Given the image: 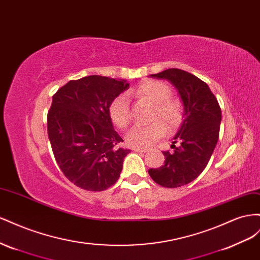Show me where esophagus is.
<instances>
[{"label": "esophagus", "instance_id": "obj_1", "mask_svg": "<svg viewBox=\"0 0 260 260\" xmlns=\"http://www.w3.org/2000/svg\"><path fill=\"white\" fill-rule=\"evenodd\" d=\"M134 150L137 152H146L148 149H146V148H134Z\"/></svg>", "mask_w": 260, "mask_h": 260}]
</instances>
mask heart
Returning <instances> with one entry per match:
<instances>
[{"label": "heart", "instance_id": "heart-1", "mask_svg": "<svg viewBox=\"0 0 260 260\" xmlns=\"http://www.w3.org/2000/svg\"><path fill=\"white\" fill-rule=\"evenodd\" d=\"M137 99L146 100L153 105L148 125H135L126 135V142L136 148L153 145L168 129L179 127L184 118V106L180 99L171 97V89L163 81L148 79L127 92ZM109 116L118 128H126L132 121L128 99L126 94H118L109 105Z\"/></svg>", "mask_w": 260, "mask_h": 260}]
</instances>
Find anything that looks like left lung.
<instances>
[{"label": "left lung", "instance_id": "obj_1", "mask_svg": "<svg viewBox=\"0 0 260 260\" xmlns=\"http://www.w3.org/2000/svg\"><path fill=\"white\" fill-rule=\"evenodd\" d=\"M150 76L167 79L176 88L184 118L173 137V151H163L165 165L148 173L163 187H180L194 181L208 165L219 139L221 109L208 85L188 72L169 69Z\"/></svg>", "mask_w": 260, "mask_h": 260}]
</instances>
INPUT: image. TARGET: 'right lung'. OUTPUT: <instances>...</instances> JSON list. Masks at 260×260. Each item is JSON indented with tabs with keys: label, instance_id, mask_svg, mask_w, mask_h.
Here are the masks:
<instances>
[{
	"label": "right lung",
	"instance_id": "obj_1",
	"mask_svg": "<svg viewBox=\"0 0 260 260\" xmlns=\"http://www.w3.org/2000/svg\"><path fill=\"white\" fill-rule=\"evenodd\" d=\"M129 84L91 75L70 80L52 97L48 135L57 166L76 186L101 191L120 177L129 149L113 128L109 105Z\"/></svg>",
	"mask_w": 260,
	"mask_h": 260
}]
</instances>
